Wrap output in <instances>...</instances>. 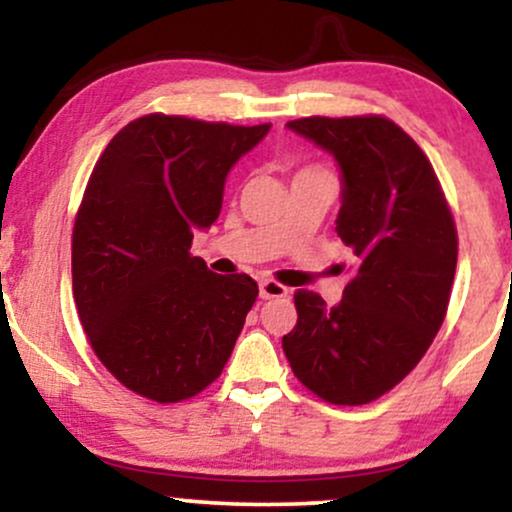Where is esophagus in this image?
<instances>
[{
  "mask_svg": "<svg viewBox=\"0 0 512 512\" xmlns=\"http://www.w3.org/2000/svg\"><path fill=\"white\" fill-rule=\"evenodd\" d=\"M284 296H289V289H286L284 284H279V281L274 279L260 281V298H264V301H269V298H284Z\"/></svg>",
  "mask_w": 512,
  "mask_h": 512,
  "instance_id": "34e87169",
  "label": "esophagus"
}]
</instances>
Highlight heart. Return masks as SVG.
<instances>
[{"instance_id": "1", "label": "heart", "mask_w": 512, "mask_h": 512, "mask_svg": "<svg viewBox=\"0 0 512 512\" xmlns=\"http://www.w3.org/2000/svg\"><path fill=\"white\" fill-rule=\"evenodd\" d=\"M305 170H315V168H305Z\"/></svg>"}]
</instances>
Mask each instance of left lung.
Listing matches in <instances>:
<instances>
[{"label": "left lung", "instance_id": "obj_1", "mask_svg": "<svg viewBox=\"0 0 512 512\" xmlns=\"http://www.w3.org/2000/svg\"><path fill=\"white\" fill-rule=\"evenodd\" d=\"M293 132L342 168L337 236L354 250L339 305L296 291L281 346L293 375L330 404H368L416 368L448 313L457 228L419 144L383 115L301 117Z\"/></svg>", "mask_w": 512, "mask_h": 512}]
</instances>
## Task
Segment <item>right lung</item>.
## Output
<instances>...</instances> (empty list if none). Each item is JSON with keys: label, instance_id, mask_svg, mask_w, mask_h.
<instances>
[{"label": "right lung", "instance_id": "obj_1", "mask_svg": "<svg viewBox=\"0 0 512 512\" xmlns=\"http://www.w3.org/2000/svg\"><path fill=\"white\" fill-rule=\"evenodd\" d=\"M269 127L151 113L96 161L74 219V301L98 361L127 390L182 402L226 366L260 291L248 274L209 272L190 248L219 219L228 170Z\"/></svg>", "mask_w": 512, "mask_h": 512}]
</instances>
